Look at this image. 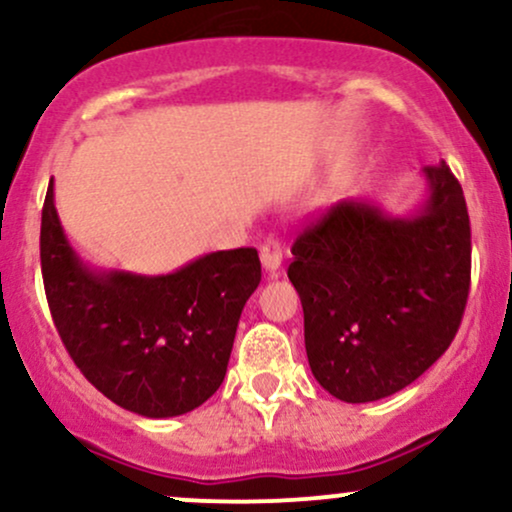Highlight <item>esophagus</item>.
I'll use <instances>...</instances> for the list:
<instances>
[{
  "label": "esophagus",
  "instance_id": "esophagus-1",
  "mask_svg": "<svg viewBox=\"0 0 512 512\" xmlns=\"http://www.w3.org/2000/svg\"><path fill=\"white\" fill-rule=\"evenodd\" d=\"M260 260H262V267L267 269L272 276L279 272L281 262H284V250H281L279 240H274V238L264 240L262 248H260Z\"/></svg>",
  "mask_w": 512,
  "mask_h": 512
}]
</instances>
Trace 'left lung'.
Masks as SVG:
<instances>
[{"label":"left lung","instance_id":"obj_1","mask_svg":"<svg viewBox=\"0 0 512 512\" xmlns=\"http://www.w3.org/2000/svg\"><path fill=\"white\" fill-rule=\"evenodd\" d=\"M426 199L392 216L342 199L293 243L315 380L349 404L395 395L448 351L472 274L467 202L448 163L424 168Z\"/></svg>","mask_w":512,"mask_h":512}]
</instances>
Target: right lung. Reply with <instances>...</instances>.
<instances>
[{"label":"right lung","mask_w":512,"mask_h":512,"mask_svg":"<svg viewBox=\"0 0 512 512\" xmlns=\"http://www.w3.org/2000/svg\"><path fill=\"white\" fill-rule=\"evenodd\" d=\"M40 267L76 368L117 407L146 419L187 414L219 390L240 313L262 279L255 248L209 252L158 276L88 267L64 236L52 180Z\"/></svg>","instance_id":"obj_1"}]
</instances>
